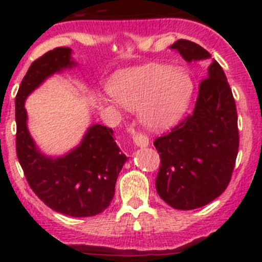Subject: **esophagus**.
Returning a JSON list of instances; mask_svg holds the SVG:
<instances>
[{
    "mask_svg": "<svg viewBox=\"0 0 262 262\" xmlns=\"http://www.w3.org/2000/svg\"><path fill=\"white\" fill-rule=\"evenodd\" d=\"M134 143H135V145H138V147L145 148L149 145V139L145 135H143V134H136V135L134 136Z\"/></svg>",
    "mask_w": 262,
    "mask_h": 262,
    "instance_id": "1",
    "label": "esophagus"
}]
</instances>
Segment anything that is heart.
Segmentation results:
<instances>
[{"mask_svg": "<svg viewBox=\"0 0 262 262\" xmlns=\"http://www.w3.org/2000/svg\"><path fill=\"white\" fill-rule=\"evenodd\" d=\"M193 89L186 71L160 64L118 72L108 82L115 102L127 110H139L140 122L149 129L177 123L190 103Z\"/></svg>", "mask_w": 262, "mask_h": 262, "instance_id": "1", "label": "heart"}]
</instances>
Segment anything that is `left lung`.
I'll return each instance as SVG.
<instances>
[{"mask_svg": "<svg viewBox=\"0 0 262 262\" xmlns=\"http://www.w3.org/2000/svg\"><path fill=\"white\" fill-rule=\"evenodd\" d=\"M187 62L211 60L193 114L157 138L156 190L177 210L206 206L226 190L239 151L237 113L223 69L205 48L180 39L170 46Z\"/></svg>", "mask_w": 262, "mask_h": 262, "instance_id": "1", "label": "left lung"}]
</instances>
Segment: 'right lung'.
Listing matches in <instances>:
<instances>
[{"label":"right lung","mask_w":262,"mask_h":262,"mask_svg":"<svg viewBox=\"0 0 262 262\" xmlns=\"http://www.w3.org/2000/svg\"><path fill=\"white\" fill-rule=\"evenodd\" d=\"M72 48L59 47L32 62L15 97L17 156L34 193L48 207L73 217L105 211L115 193L119 172L128 157L115 143L114 131L92 124L81 142L62 156L40 151L27 127V97L51 76L75 68Z\"/></svg>","instance_id":"1"}]
</instances>
